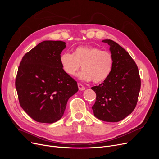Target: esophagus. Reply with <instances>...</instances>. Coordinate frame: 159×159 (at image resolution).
Returning a JSON list of instances; mask_svg holds the SVG:
<instances>
[{
    "label": "esophagus",
    "mask_w": 159,
    "mask_h": 159,
    "mask_svg": "<svg viewBox=\"0 0 159 159\" xmlns=\"http://www.w3.org/2000/svg\"><path fill=\"white\" fill-rule=\"evenodd\" d=\"M78 88H79V89H80V91H83V90H84V89H85V88L84 87V86L83 85H81V84H80V83L78 84Z\"/></svg>",
    "instance_id": "1"
}]
</instances>
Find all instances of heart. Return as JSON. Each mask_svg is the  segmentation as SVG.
<instances>
[{
	"label": "heart",
	"mask_w": 159,
	"mask_h": 159,
	"mask_svg": "<svg viewBox=\"0 0 159 159\" xmlns=\"http://www.w3.org/2000/svg\"><path fill=\"white\" fill-rule=\"evenodd\" d=\"M60 62L66 73L70 75L75 74L81 66L78 77L84 81L93 80L99 84L107 80L111 72L113 59L111 53L102 50L98 47L90 46H78L73 54L64 52L60 56Z\"/></svg>",
	"instance_id": "heart-1"
}]
</instances>
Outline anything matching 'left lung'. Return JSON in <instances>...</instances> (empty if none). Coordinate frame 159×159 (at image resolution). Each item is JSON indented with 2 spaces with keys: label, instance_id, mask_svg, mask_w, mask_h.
<instances>
[{
  "label": "left lung",
  "instance_id": "obj_1",
  "mask_svg": "<svg viewBox=\"0 0 159 159\" xmlns=\"http://www.w3.org/2000/svg\"><path fill=\"white\" fill-rule=\"evenodd\" d=\"M102 42L109 46L113 65L107 79L91 88L96 93L92 110L95 116L102 121L118 122L135 108L141 79L137 66L125 50L111 40Z\"/></svg>",
  "mask_w": 159,
  "mask_h": 159
}]
</instances>
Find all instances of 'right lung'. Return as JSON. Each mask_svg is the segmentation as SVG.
I'll list each match as a JSON object with an SVG mask.
<instances>
[{
	"mask_svg": "<svg viewBox=\"0 0 159 159\" xmlns=\"http://www.w3.org/2000/svg\"><path fill=\"white\" fill-rule=\"evenodd\" d=\"M66 47L63 41H43L23 56L18 67L15 84L19 102L37 122L60 120L69 98L78 91L76 81L60 62Z\"/></svg>",
	"mask_w": 159,
	"mask_h": 159,
	"instance_id": "obj_1",
	"label": "right lung"
}]
</instances>
